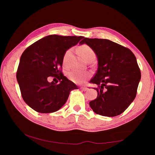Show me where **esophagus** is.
<instances>
[{
	"label": "esophagus",
	"instance_id": "1",
	"mask_svg": "<svg viewBox=\"0 0 155 155\" xmlns=\"http://www.w3.org/2000/svg\"><path fill=\"white\" fill-rule=\"evenodd\" d=\"M80 89H81V90H82V91H87V90H88V88L86 87H81Z\"/></svg>",
	"mask_w": 155,
	"mask_h": 155
}]
</instances>
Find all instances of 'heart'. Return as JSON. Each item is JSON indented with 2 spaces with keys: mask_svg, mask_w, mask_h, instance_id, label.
<instances>
[{
  "mask_svg": "<svg viewBox=\"0 0 155 155\" xmlns=\"http://www.w3.org/2000/svg\"><path fill=\"white\" fill-rule=\"evenodd\" d=\"M72 51V48H69L65 51L64 57H63V64L64 65H67L68 59L71 56ZM78 52L85 61H87L89 60H94L96 57L95 51H94L92 48H91L90 46L87 45V44L81 45L78 48ZM89 76H90V74L88 72L78 71V70H72V71L68 72V78L70 81H72V82L76 83H83Z\"/></svg>",
  "mask_w": 155,
  "mask_h": 155,
  "instance_id": "heart-1",
  "label": "heart"
}]
</instances>
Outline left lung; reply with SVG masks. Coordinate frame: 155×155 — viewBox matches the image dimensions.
Listing matches in <instances>:
<instances>
[{
  "mask_svg": "<svg viewBox=\"0 0 155 155\" xmlns=\"http://www.w3.org/2000/svg\"><path fill=\"white\" fill-rule=\"evenodd\" d=\"M95 51L98 70L90 83L98 87L97 98L90 105L97 114L114 117L127 109L135 98L141 72L135 54L129 48L106 39L85 38Z\"/></svg>",
  "mask_w": 155,
  "mask_h": 155,
  "instance_id": "left-lung-1",
  "label": "left lung"
}]
</instances>
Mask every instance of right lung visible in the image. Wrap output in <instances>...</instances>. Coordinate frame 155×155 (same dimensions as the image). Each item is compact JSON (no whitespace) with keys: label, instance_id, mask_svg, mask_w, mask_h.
<instances>
[{"label":"right lung","instance_id":"right-lung-1","mask_svg":"<svg viewBox=\"0 0 155 155\" xmlns=\"http://www.w3.org/2000/svg\"><path fill=\"white\" fill-rule=\"evenodd\" d=\"M83 38L48 35L23 52L16 78L22 98L31 108L43 114L57 111L67 101L70 91L78 89L62 73L63 57L68 48ZM51 77L60 83L48 82Z\"/></svg>","mask_w":155,"mask_h":155}]
</instances>
